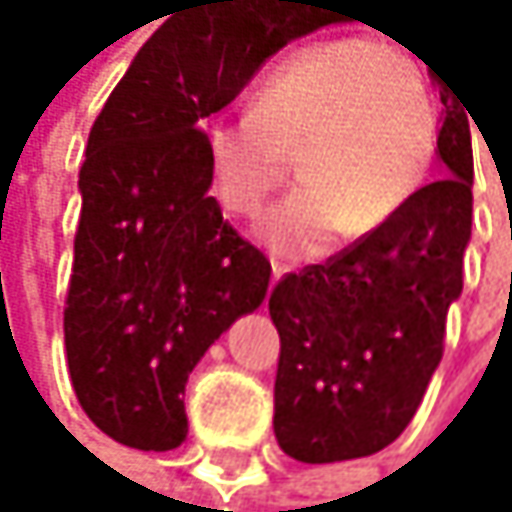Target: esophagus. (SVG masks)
<instances>
[{"instance_id": "34e87169", "label": "esophagus", "mask_w": 512, "mask_h": 512, "mask_svg": "<svg viewBox=\"0 0 512 512\" xmlns=\"http://www.w3.org/2000/svg\"><path fill=\"white\" fill-rule=\"evenodd\" d=\"M282 276H285V267H282L279 261H273V285H276V282H279Z\"/></svg>"}]
</instances>
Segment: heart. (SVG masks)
<instances>
[{"label":"heart","mask_w":512,"mask_h":512,"mask_svg":"<svg viewBox=\"0 0 512 512\" xmlns=\"http://www.w3.org/2000/svg\"><path fill=\"white\" fill-rule=\"evenodd\" d=\"M436 150L424 70L368 36L319 39L261 82L245 116L202 125L211 196L239 218L261 214L298 156L301 190L258 227L282 261H316L356 224L375 230L415 196Z\"/></svg>","instance_id":"heart-1"}]
</instances>
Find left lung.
Wrapping results in <instances>:
<instances>
[{"instance_id": "obj_1", "label": "left lung", "mask_w": 512, "mask_h": 512, "mask_svg": "<svg viewBox=\"0 0 512 512\" xmlns=\"http://www.w3.org/2000/svg\"><path fill=\"white\" fill-rule=\"evenodd\" d=\"M436 85L445 104L442 181L270 294L282 344L273 430L294 461H353L387 448L415 418L442 359L448 307L464 288L473 144L470 107L445 76L436 73Z\"/></svg>"}]
</instances>
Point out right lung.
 <instances>
[{"label": "right lung", "instance_id": "right-lung-1", "mask_svg": "<svg viewBox=\"0 0 512 512\" xmlns=\"http://www.w3.org/2000/svg\"><path fill=\"white\" fill-rule=\"evenodd\" d=\"M310 0H181L94 119L64 310L70 381L110 439H187L184 387L221 334L267 298L270 261L208 196L202 119L291 39Z\"/></svg>", "mask_w": 512, "mask_h": 512}]
</instances>
